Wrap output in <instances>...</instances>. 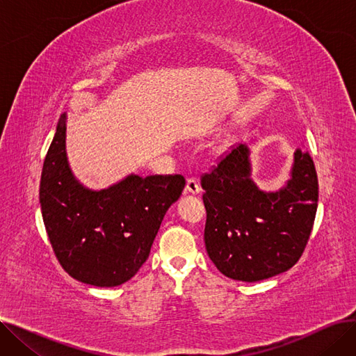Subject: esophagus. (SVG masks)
Wrapping results in <instances>:
<instances>
[{
    "label": "esophagus",
    "instance_id": "34e87169",
    "mask_svg": "<svg viewBox=\"0 0 356 356\" xmlns=\"http://www.w3.org/2000/svg\"><path fill=\"white\" fill-rule=\"evenodd\" d=\"M186 193H192V195H197L200 192V186L199 181L195 177H189L188 181H186Z\"/></svg>",
    "mask_w": 356,
    "mask_h": 356
}]
</instances>
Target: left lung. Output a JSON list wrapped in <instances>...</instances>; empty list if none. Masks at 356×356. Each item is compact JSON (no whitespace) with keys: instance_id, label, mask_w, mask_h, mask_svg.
I'll use <instances>...</instances> for the list:
<instances>
[{"instance_id":"8db88e82","label":"left lung","mask_w":356,"mask_h":356,"mask_svg":"<svg viewBox=\"0 0 356 356\" xmlns=\"http://www.w3.org/2000/svg\"><path fill=\"white\" fill-rule=\"evenodd\" d=\"M250 149L238 144L200 179L207 208L204 245L216 268L254 283L290 270L309 241L319 199L314 163L296 149L291 177L277 192L251 179Z\"/></svg>"}]
</instances>
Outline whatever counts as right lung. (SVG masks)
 <instances>
[{
  "label": "right lung",
  "mask_w": 356,
  "mask_h": 356,
  "mask_svg": "<svg viewBox=\"0 0 356 356\" xmlns=\"http://www.w3.org/2000/svg\"><path fill=\"white\" fill-rule=\"evenodd\" d=\"M184 184L180 175H129L108 189L85 188L67 163L63 114L40 180L42 215L56 258L85 284H124L145 263L161 220Z\"/></svg>",
  "instance_id": "obj_1"
}]
</instances>
